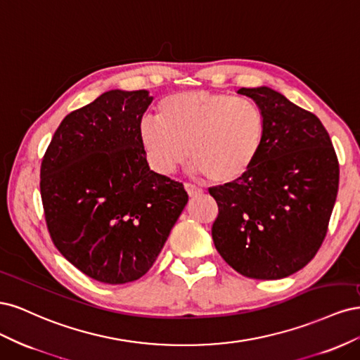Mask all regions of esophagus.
<instances>
[{"instance_id": "34e87169", "label": "esophagus", "mask_w": 360, "mask_h": 360, "mask_svg": "<svg viewBox=\"0 0 360 360\" xmlns=\"http://www.w3.org/2000/svg\"><path fill=\"white\" fill-rule=\"evenodd\" d=\"M184 189L189 193V197H197V195L202 193V189L193 183H184Z\"/></svg>"}]
</instances>
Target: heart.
<instances>
[{"mask_svg":"<svg viewBox=\"0 0 360 360\" xmlns=\"http://www.w3.org/2000/svg\"><path fill=\"white\" fill-rule=\"evenodd\" d=\"M264 134L266 118L255 102L202 90L163 97L158 118L138 123V143L151 169L171 174L188 156L191 169L216 184L249 172Z\"/></svg>","mask_w":360,"mask_h":360,"instance_id":"obj_1","label":"heart"}]
</instances>
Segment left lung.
Instances as JSON below:
<instances>
[{
    "label": "left lung",
    "mask_w": 360,
    "mask_h": 360,
    "mask_svg": "<svg viewBox=\"0 0 360 360\" xmlns=\"http://www.w3.org/2000/svg\"><path fill=\"white\" fill-rule=\"evenodd\" d=\"M266 118L264 143L242 179L210 188L217 252L238 274L281 279L307 266L328 234L340 163L317 115L278 91L240 89Z\"/></svg>",
    "instance_id": "1"
}]
</instances>
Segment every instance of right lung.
<instances>
[{"label": "right lung", "mask_w": 360, "mask_h": 360, "mask_svg": "<svg viewBox=\"0 0 360 360\" xmlns=\"http://www.w3.org/2000/svg\"><path fill=\"white\" fill-rule=\"evenodd\" d=\"M153 97L111 90L64 117L40 167L52 243L103 284L144 276L188 202L183 183L150 171L138 123Z\"/></svg>", "instance_id": "right-lung-1"}]
</instances>
